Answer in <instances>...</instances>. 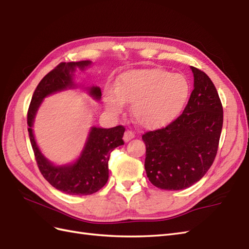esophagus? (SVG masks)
Masks as SVG:
<instances>
[{"mask_svg":"<svg viewBox=\"0 0 249 249\" xmlns=\"http://www.w3.org/2000/svg\"><path fill=\"white\" fill-rule=\"evenodd\" d=\"M134 138V133L131 130H126L124 133V141L125 142H129L131 139Z\"/></svg>","mask_w":249,"mask_h":249,"instance_id":"1","label":"esophagus"}]
</instances>
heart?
<instances>
[{
	"mask_svg": "<svg viewBox=\"0 0 249 249\" xmlns=\"http://www.w3.org/2000/svg\"><path fill=\"white\" fill-rule=\"evenodd\" d=\"M189 96V82L181 74H169L161 69H142L119 77L115 93L105 96V106L112 115L123 111L131 102L133 119L145 128L165 126L177 117Z\"/></svg>",
	"mask_w": 249,
	"mask_h": 249,
	"instance_id": "heart-1",
	"label": "heart"
}]
</instances>
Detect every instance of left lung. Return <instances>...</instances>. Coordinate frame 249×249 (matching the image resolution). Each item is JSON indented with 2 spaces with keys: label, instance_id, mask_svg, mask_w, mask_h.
Masks as SVG:
<instances>
[{
  "label": "left lung",
  "instance_id": "obj_1",
  "mask_svg": "<svg viewBox=\"0 0 249 249\" xmlns=\"http://www.w3.org/2000/svg\"><path fill=\"white\" fill-rule=\"evenodd\" d=\"M194 89L181 115L164 128L145 132V170L156 188L177 191L199 181L214 161L223 108L211 78L191 67Z\"/></svg>",
  "mask_w": 249,
  "mask_h": 249
}]
</instances>
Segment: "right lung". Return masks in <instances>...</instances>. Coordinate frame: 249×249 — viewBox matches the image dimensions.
I'll return each instance as SVG.
<instances>
[{"label":"right lung","mask_w":249,"mask_h":249,"mask_svg":"<svg viewBox=\"0 0 249 249\" xmlns=\"http://www.w3.org/2000/svg\"><path fill=\"white\" fill-rule=\"evenodd\" d=\"M89 63V60L59 63L38 83L27 113V123L29 126L28 132L40 173L51 186L69 195L94 194L105 186L108 179L110 153L113 149L124 144L125 127L119 125L108 129L93 127L80 158L75 164L58 167L52 165L39 151L34 140L32 126L34 117L44 98L56 91L73 88L72 73L75 68L83 70ZM89 94L99 100L101 98V89L93 87L89 89Z\"/></svg>","instance_id":"add662e5"}]
</instances>
